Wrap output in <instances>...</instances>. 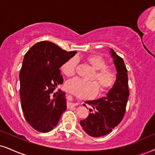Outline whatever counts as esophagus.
I'll use <instances>...</instances> for the list:
<instances>
[{
	"instance_id": "esophagus-1",
	"label": "esophagus",
	"mask_w": 155,
	"mask_h": 155,
	"mask_svg": "<svg viewBox=\"0 0 155 155\" xmlns=\"http://www.w3.org/2000/svg\"><path fill=\"white\" fill-rule=\"evenodd\" d=\"M68 97H70L71 95H68ZM79 104L78 103H68V106H78V105Z\"/></svg>"
}]
</instances>
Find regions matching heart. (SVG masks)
<instances>
[{
  "instance_id": "obj_1",
  "label": "heart",
  "mask_w": 155,
  "mask_h": 155,
  "mask_svg": "<svg viewBox=\"0 0 155 155\" xmlns=\"http://www.w3.org/2000/svg\"><path fill=\"white\" fill-rule=\"evenodd\" d=\"M85 60L95 70L91 77L93 81H86L79 78H74L68 81L65 88L78 98H91L98 93V89L101 93L108 92L114 86L116 82V75L111 69L106 68L107 64L104 58L96 54L89 55ZM78 66V60L75 57H72L66 61L61 67L63 73L68 77L74 75Z\"/></svg>"
}]
</instances>
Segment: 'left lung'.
I'll list each match as a JSON object with an SVG mask.
<instances>
[{
  "label": "left lung",
  "mask_w": 155,
  "mask_h": 155,
  "mask_svg": "<svg viewBox=\"0 0 155 155\" xmlns=\"http://www.w3.org/2000/svg\"><path fill=\"white\" fill-rule=\"evenodd\" d=\"M110 52L117 72L115 83L106 96L85 101L93 107L94 111L80 122L83 130L93 137L105 136L120 124L125 114L129 96L127 70L123 59L113 49H110ZM89 110L93 111L92 109Z\"/></svg>",
  "instance_id": "1"
}]
</instances>
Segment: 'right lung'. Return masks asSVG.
<instances>
[{"instance_id": "right-lung-1", "label": "right lung", "mask_w": 155, "mask_h": 155, "mask_svg": "<svg viewBox=\"0 0 155 155\" xmlns=\"http://www.w3.org/2000/svg\"><path fill=\"white\" fill-rule=\"evenodd\" d=\"M76 52L43 41L24 55L19 73L21 108L28 124L39 132L52 130L66 110L65 93H59L54 99L50 94L63 83L60 68Z\"/></svg>"}]
</instances>
